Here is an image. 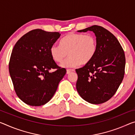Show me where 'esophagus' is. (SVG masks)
<instances>
[{
  "mask_svg": "<svg viewBox=\"0 0 135 135\" xmlns=\"http://www.w3.org/2000/svg\"><path fill=\"white\" fill-rule=\"evenodd\" d=\"M74 71V69H67V74H70L71 72Z\"/></svg>",
  "mask_w": 135,
  "mask_h": 135,
  "instance_id": "esophagus-1",
  "label": "esophagus"
}]
</instances>
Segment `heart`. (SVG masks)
Segmentation results:
<instances>
[{"mask_svg": "<svg viewBox=\"0 0 135 135\" xmlns=\"http://www.w3.org/2000/svg\"><path fill=\"white\" fill-rule=\"evenodd\" d=\"M96 38L92 35L71 32L61 41V45L53 44L50 49V55L56 62H61L69 53L70 56L62 62V67H75L86 64L97 52Z\"/></svg>", "mask_w": 135, "mask_h": 135, "instance_id": "obj_1", "label": "heart"}]
</instances>
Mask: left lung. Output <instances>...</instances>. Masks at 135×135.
<instances>
[{
    "mask_svg": "<svg viewBox=\"0 0 135 135\" xmlns=\"http://www.w3.org/2000/svg\"><path fill=\"white\" fill-rule=\"evenodd\" d=\"M88 31L95 33L97 52L89 62L76 70V89L85 101L101 104L113 97L123 81L125 54L117 38L107 29L94 25L78 32Z\"/></svg>",
    "mask_w": 135,
    "mask_h": 135,
    "instance_id": "left-lung-1",
    "label": "left lung"
}]
</instances>
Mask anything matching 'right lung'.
<instances>
[{
    "label": "right lung",
    "mask_w": 135,
    "mask_h": 135,
    "mask_svg": "<svg viewBox=\"0 0 135 135\" xmlns=\"http://www.w3.org/2000/svg\"><path fill=\"white\" fill-rule=\"evenodd\" d=\"M60 36L59 32L34 29L21 37L12 49L9 74L17 95L28 105L40 106L50 101L66 74L50 53ZM52 69L56 70L50 72Z\"/></svg>",
    "instance_id": "obj_1"
}]
</instances>
